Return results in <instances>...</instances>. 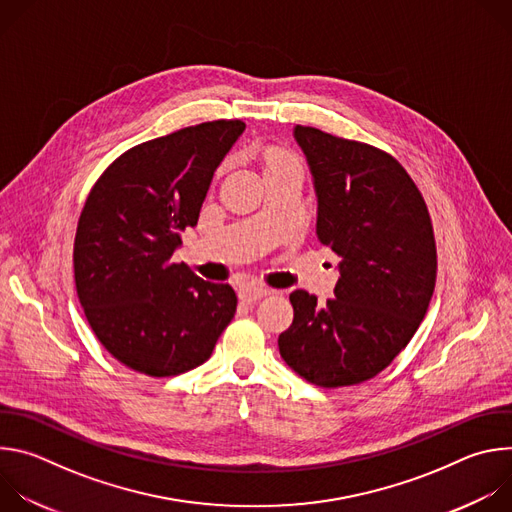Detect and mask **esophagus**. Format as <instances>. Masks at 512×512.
Returning a JSON list of instances; mask_svg holds the SVG:
<instances>
[{
	"label": "esophagus",
	"instance_id": "34e87169",
	"mask_svg": "<svg viewBox=\"0 0 512 512\" xmlns=\"http://www.w3.org/2000/svg\"><path fill=\"white\" fill-rule=\"evenodd\" d=\"M265 296H269V289L263 287V285H247V287H243L239 291V298L243 302H247V304H253V302H257V300H261Z\"/></svg>",
	"mask_w": 512,
	"mask_h": 512
}]
</instances>
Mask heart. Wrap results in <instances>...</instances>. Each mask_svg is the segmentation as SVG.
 <instances>
[{"label":"heart","mask_w":512,"mask_h":512,"mask_svg":"<svg viewBox=\"0 0 512 512\" xmlns=\"http://www.w3.org/2000/svg\"><path fill=\"white\" fill-rule=\"evenodd\" d=\"M283 160H289V158H287V156H283V154H271V156H269V164L283 162Z\"/></svg>","instance_id":"heart-1"}]
</instances>
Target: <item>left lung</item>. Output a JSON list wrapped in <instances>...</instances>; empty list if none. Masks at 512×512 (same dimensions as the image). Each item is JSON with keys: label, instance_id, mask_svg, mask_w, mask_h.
Returning <instances> with one entry per match:
<instances>
[{"label": "left lung", "instance_id": "obj_1", "mask_svg": "<svg viewBox=\"0 0 512 512\" xmlns=\"http://www.w3.org/2000/svg\"><path fill=\"white\" fill-rule=\"evenodd\" d=\"M318 194V239L340 261L334 296L318 306L289 294L294 322L279 334L287 367L322 389L385 371L417 332L437 275L427 204L407 170L371 143L296 125Z\"/></svg>", "mask_w": 512, "mask_h": 512}]
</instances>
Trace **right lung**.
Wrapping results in <instances>:
<instances>
[{
	"label": "right lung",
	"mask_w": 512,
	"mask_h": 512,
	"mask_svg": "<svg viewBox=\"0 0 512 512\" xmlns=\"http://www.w3.org/2000/svg\"><path fill=\"white\" fill-rule=\"evenodd\" d=\"M243 129L216 119L133 145L85 200L72 249L77 296L105 350L135 373L196 369L237 312L229 283L204 281L172 255Z\"/></svg>",
	"instance_id": "right-lung-1"
}]
</instances>
